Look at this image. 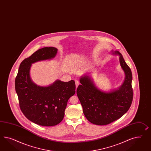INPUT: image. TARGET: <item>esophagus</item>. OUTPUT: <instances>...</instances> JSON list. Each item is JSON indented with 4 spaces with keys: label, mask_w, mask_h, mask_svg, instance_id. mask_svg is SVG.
<instances>
[{
    "label": "esophagus",
    "mask_w": 151,
    "mask_h": 151,
    "mask_svg": "<svg viewBox=\"0 0 151 151\" xmlns=\"http://www.w3.org/2000/svg\"><path fill=\"white\" fill-rule=\"evenodd\" d=\"M75 85H76V87L77 88L78 87V86L79 85V84H80V83H79V82L78 80H75Z\"/></svg>",
    "instance_id": "1"
}]
</instances>
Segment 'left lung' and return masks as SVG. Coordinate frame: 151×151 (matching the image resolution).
<instances>
[{
    "label": "left lung",
    "instance_id": "left-lung-1",
    "mask_svg": "<svg viewBox=\"0 0 151 151\" xmlns=\"http://www.w3.org/2000/svg\"><path fill=\"white\" fill-rule=\"evenodd\" d=\"M111 53L119 57L120 64L125 75L122 85L116 89L103 91L96 87L91 76L85 74L80 78L81 85L76 91L86 119L97 125H106L120 118L129 109L133 99L130 68L121 53L113 50Z\"/></svg>",
    "mask_w": 151,
    "mask_h": 151
}]
</instances>
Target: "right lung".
<instances>
[{
    "instance_id": "obj_1",
    "label": "right lung",
    "mask_w": 151,
    "mask_h": 151,
    "mask_svg": "<svg viewBox=\"0 0 151 151\" xmlns=\"http://www.w3.org/2000/svg\"><path fill=\"white\" fill-rule=\"evenodd\" d=\"M57 52V48L52 47L38 49L21 62L15 78V90L22 112L29 120L44 127L55 126L61 122L68 101L75 93L73 80H57L49 86H41L31 78L32 64L52 59Z\"/></svg>"
}]
</instances>
